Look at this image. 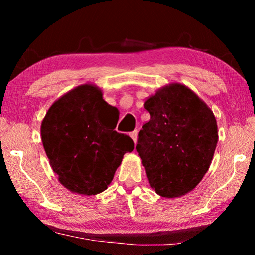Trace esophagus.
<instances>
[{
  "label": "esophagus",
  "mask_w": 255,
  "mask_h": 255,
  "mask_svg": "<svg viewBox=\"0 0 255 255\" xmlns=\"http://www.w3.org/2000/svg\"><path fill=\"white\" fill-rule=\"evenodd\" d=\"M130 137L132 138L133 143L137 144V138H138V131L137 130H133L132 132H130Z\"/></svg>",
  "instance_id": "obj_1"
}]
</instances>
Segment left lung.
<instances>
[{
    "instance_id": "left-lung-1",
    "label": "left lung",
    "mask_w": 255,
    "mask_h": 255,
    "mask_svg": "<svg viewBox=\"0 0 255 255\" xmlns=\"http://www.w3.org/2000/svg\"><path fill=\"white\" fill-rule=\"evenodd\" d=\"M150 119L136 146L149 185L174 199L191 192L208 171L218 141L214 112L187 85L173 82L146 99Z\"/></svg>"
}]
</instances>
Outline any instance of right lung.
<instances>
[{
    "instance_id": "obj_1",
    "label": "right lung",
    "mask_w": 255,
    "mask_h": 255,
    "mask_svg": "<svg viewBox=\"0 0 255 255\" xmlns=\"http://www.w3.org/2000/svg\"><path fill=\"white\" fill-rule=\"evenodd\" d=\"M102 96L96 84H81L58 98L41 122L51 169L60 184L80 196L105 191L124 155L135 148L130 137L115 130L119 115Z\"/></svg>"
}]
</instances>
